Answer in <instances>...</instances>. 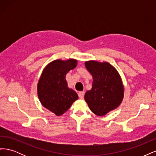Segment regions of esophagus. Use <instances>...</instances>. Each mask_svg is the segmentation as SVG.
<instances>
[{"mask_svg":"<svg viewBox=\"0 0 156 156\" xmlns=\"http://www.w3.org/2000/svg\"><path fill=\"white\" fill-rule=\"evenodd\" d=\"M84 92H79V94H78L79 98H81V99H83L84 98Z\"/></svg>","mask_w":156,"mask_h":156,"instance_id":"esophagus-1","label":"esophagus"}]
</instances>
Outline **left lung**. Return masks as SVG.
Here are the masks:
<instances>
[{
	"instance_id": "1",
	"label": "left lung",
	"mask_w": 156,
	"mask_h": 156,
	"mask_svg": "<svg viewBox=\"0 0 156 156\" xmlns=\"http://www.w3.org/2000/svg\"><path fill=\"white\" fill-rule=\"evenodd\" d=\"M85 66L93 77L92 89L84 100L90 109L103 116L120 105L124 98V87L117 70L108 62L87 61Z\"/></svg>"
}]
</instances>
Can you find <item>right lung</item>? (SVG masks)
<instances>
[{
    "label": "right lung",
    "mask_w": 156,
    "mask_h": 156,
    "mask_svg": "<svg viewBox=\"0 0 156 156\" xmlns=\"http://www.w3.org/2000/svg\"><path fill=\"white\" fill-rule=\"evenodd\" d=\"M77 66V60H55L44 68L37 84V96L44 107L60 116L78 99L77 93L69 88L65 77Z\"/></svg>",
    "instance_id": "add662e5"
}]
</instances>
